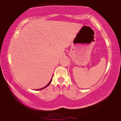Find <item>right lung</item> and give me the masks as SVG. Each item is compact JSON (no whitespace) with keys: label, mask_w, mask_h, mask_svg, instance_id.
Wrapping results in <instances>:
<instances>
[{"label":"right lung","mask_w":121,"mask_h":121,"mask_svg":"<svg viewBox=\"0 0 121 121\" xmlns=\"http://www.w3.org/2000/svg\"><path fill=\"white\" fill-rule=\"evenodd\" d=\"M52 79H51V81H50V82H49V83H48V84L47 85V86H44V88H41V89H37V90H42V89H44V88H46V87H47V86H49V85L50 84L51 82H52Z\"/></svg>","instance_id":"obj_1"}]
</instances>
